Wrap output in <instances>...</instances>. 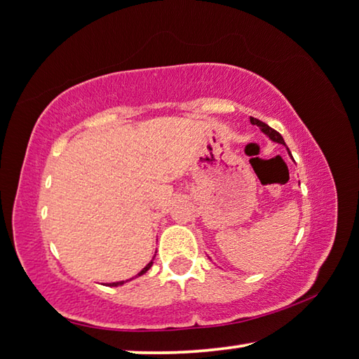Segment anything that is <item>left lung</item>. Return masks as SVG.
<instances>
[{
  "label": "left lung",
  "mask_w": 359,
  "mask_h": 359,
  "mask_svg": "<svg viewBox=\"0 0 359 359\" xmlns=\"http://www.w3.org/2000/svg\"><path fill=\"white\" fill-rule=\"evenodd\" d=\"M250 123H252L254 126H257V128H259V129L263 132V134H266L269 138H271L273 142L280 143V144H285L284 138H282V135L279 134V132L274 130L273 128H269V126H268L266 123H263V121H260V119L252 118V116H250ZM288 153H290V151H288Z\"/></svg>",
  "instance_id": "8db88e82"
}]
</instances>
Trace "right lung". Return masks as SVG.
<instances>
[{
    "label": "right lung",
    "mask_w": 359,
    "mask_h": 359,
    "mask_svg": "<svg viewBox=\"0 0 359 359\" xmlns=\"http://www.w3.org/2000/svg\"><path fill=\"white\" fill-rule=\"evenodd\" d=\"M151 265H153V262H149V263H148V265H147V266H144V268L142 269V271H140V273H138L137 276H142V274H144V273H147V271H148V269L151 268ZM137 276H135V278H137ZM123 284H124V280H121V282H111V284H109V285H110V287H118V285H123Z\"/></svg>",
    "instance_id": "right-lung-1"
}]
</instances>
